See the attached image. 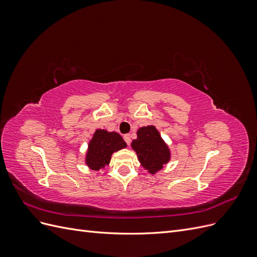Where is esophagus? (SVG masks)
<instances>
[{
    "mask_svg": "<svg viewBox=\"0 0 257 257\" xmlns=\"http://www.w3.org/2000/svg\"><path fill=\"white\" fill-rule=\"evenodd\" d=\"M123 138H124V141H125V143L130 146V144H131V142H132L131 135H130V134H126V135H124V136H123Z\"/></svg>",
    "mask_w": 257,
    "mask_h": 257,
    "instance_id": "esophagus-1",
    "label": "esophagus"
}]
</instances>
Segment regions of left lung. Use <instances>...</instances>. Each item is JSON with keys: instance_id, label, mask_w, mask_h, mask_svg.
I'll list each match as a JSON object with an SVG mask.
<instances>
[{"instance_id": "8db88e82", "label": "left lung", "mask_w": 257, "mask_h": 257, "mask_svg": "<svg viewBox=\"0 0 257 257\" xmlns=\"http://www.w3.org/2000/svg\"><path fill=\"white\" fill-rule=\"evenodd\" d=\"M142 166L154 175L170 160L168 146L163 141L159 131L153 125L144 126L137 131V138L132 142Z\"/></svg>"}]
</instances>
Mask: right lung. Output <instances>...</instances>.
<instances>
[{
	"mask_svg": "<svg viewBox=\"0 0 257 257\" xmlns=\"http://www.w3.org/2000/svg\"><path fill=\"white\" fill-rule=\"evenodd\" d=\"M126 147L120 134L106 130H96L89 143L85 164L92 170L104 169L109 164L113 152Z\"/></svg>",
	"mask_w": 257,
	"mask_h": 257,
	"instance_id": "obj_1",
	"label": "right lung"
}]
</instances>
